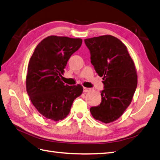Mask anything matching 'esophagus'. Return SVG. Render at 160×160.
Instances as JSON below:
<instances>
[{
    "instance_id": "obj_1",
    "label": "esophagus",
    "mask_w": 160,
    "mask_h": 160,
    "mask_svg": "<svg viewBox=\"0 0 160 160\" xmlns=\"http://www.w3.org/2000/svg\"><path fill=\"white\" fill-rule=\"evenodd\" d=\"M91 91V88H86V87H84L83 88V91L84 92H89V91Z\"/></svg>"
}]
</instances>
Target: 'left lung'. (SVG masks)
Instances as JSON below:
<instances>
[{"label":"left lung","mask_w":160,"mask_h":160,"mask_svg":"<svg viewBox=\"0 0 160 160\" xmlns=\"http://www.w3.org/2000/svg\"><path fill=\"white\" fill-rule=\"evenodd\" d=\"M91 53V62L103 77L102 102L91 107L96 120L110 123L118 119L129 106L138 83L134 62L127 47L114 36L106 35L84 39Z\"/></svg>","instance_id":"obj_1"}]
</instances>
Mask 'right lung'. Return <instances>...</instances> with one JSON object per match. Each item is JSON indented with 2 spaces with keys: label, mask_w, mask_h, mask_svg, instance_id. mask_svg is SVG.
<instances>
[{
  "label": "right lung",
  "mask_w": 160,
  "mask_h": 160,
  "mask_svg": "<svg viewBox=\"0 0 160 160\" xmlns=\"http://www.w3.org/2000/svg\"><path fill=\"white\" fill-rule=\"evenodd\" d=\"M82 42V39L51 35L37 46L30 59L27 91L33 106L46 118L62 120L69 114L74 99L82 93L80 84L69 86L61 79L67 62Z\"/></svg>",
  "instance_id": "obj_1"
}]
</instances>
